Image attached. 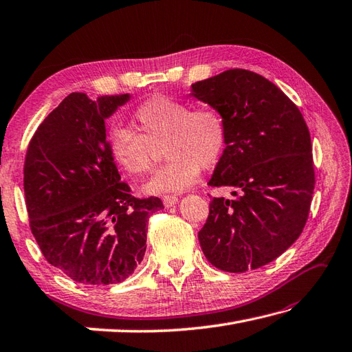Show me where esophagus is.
<instances>
[{"mask_svg":"<svg viewBox=\"0 0 352 352\" xmlns=\"http://www.w3.org/2000/svg\"><path fill=\"white\" fill-rule=\"evenodd\" d=\"M177 197L176 196H164L162 202H164V206L166 208H170V206H175L177 204Z\"/></svg>","mask_w":352,"mask_h":352,"instance_id":"obj_1","label":"esophagus"}]
</instances>
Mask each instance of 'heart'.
Returning a JSON list of instances; mask_svg holds the SVG:
<instances>
[{"instance_id": "heart-1", "label": "heart", "mask_w": 352, "mask_h": 352, "mask_svg": "<svg viewBox=\"0 0 352 352\" xmlns=\"http://www.w3.org/2000/svg\"><path fill=\"white\" fill-rule=\"evenodd\" d=\"M141 132L112 126L107 144L113 160L131 175H144L155 161V146L162 145L168 161L146 185L148 192H177L197 181L200 167L217 166L228 146V120L214 106L192 107L167 96L144 100L135 111Z\"/></svg>"}]
</instances>
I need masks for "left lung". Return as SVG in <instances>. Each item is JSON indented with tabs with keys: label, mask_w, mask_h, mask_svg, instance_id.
I'll list each match as a JSON object with an SVG mask.
<instances>
[{
	"label": "left lung",
	"mask_w": 352,
	"mask_h": 352,
	"mask_svg": "<svg viewBox=\"0 0 352 352\" xmlns=\"http://www.w3.org/2000/svg\"><path fill=\"white\" fill-rule=\"evenodd\" d=\"M191 96L228 120V146L211 186L214 197L199 231L206 260L241 274L274 261L302 232L314 190L311 138L302 113L284 92L248 69H228L191 85Z\"/></svg>",
	"instance_id": "8db88e82"
}]
</instances>
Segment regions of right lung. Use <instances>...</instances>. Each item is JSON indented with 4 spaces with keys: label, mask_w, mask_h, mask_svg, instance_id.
Listing matches in <instances>:
<instances>
[{
    "label": "right lung",
    "mask_w": 352,
    "mask_h": 352,
    "mask_svg": "<svg viewBox=\"0 0 352 352\" xmlns=\"http://www.w3.org/2000/svg\"><path fill=\"white\" fill-rule=\"evenodd\" d=\"M131 96L73 92L42 121L27 148L24 192L32 234L52 266L76 283L117 284L146 254L161 199L121 182L104 121Z\"/></svg>",
    "instance_id": "right-lung-1"
}]
</instances>
